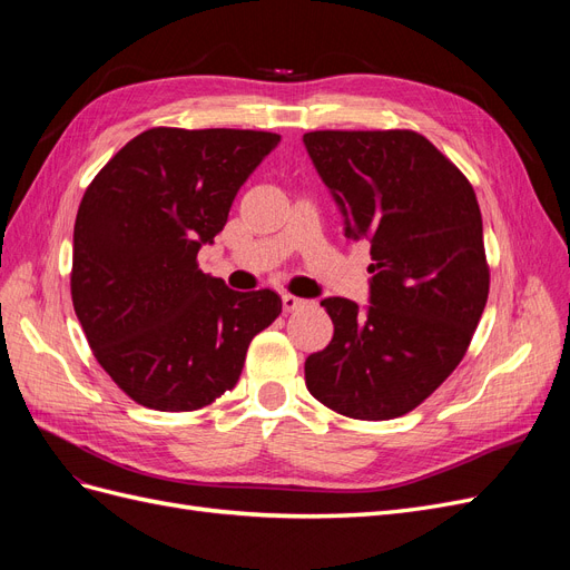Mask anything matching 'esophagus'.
<instances>
[{
  "mask_svg": "<svg viewBox=\"0 0 570 570\" xmlns=\"http://www.w3.org/2000/svg\"><path fill=\"white\" fill-rule=\"evenodd\" d=\"M308 304H312L308 299H302V297H295V295H283V308H285L287 314L299 312V308H304Z\"/></svg>",
  "mask_w": 570,
  "mask_h": 570,
  "instance_id": "obj_1",
  "label": "esophagus"
}]
</instances>
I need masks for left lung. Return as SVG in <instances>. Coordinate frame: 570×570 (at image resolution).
<instances>
[{
	"instance_id": "obj_1",
	"label": "left lung",
	"mask_w": 570,
	"mask_h": 570,
	"mask_svg": "<svg viewBox=\"0 0 570 570\" xmlns=\"http://www.w3.org/2000/svg\"><path fill=\"white\" fill-rule=\"evenodd\" d=\"M304 145L344 216L371 243V304L321 302L335 333L306 358V387L358 421L404 416L459 366L490 292L473 187L413 130H314Z\"/></svg>"
}]
</instances>
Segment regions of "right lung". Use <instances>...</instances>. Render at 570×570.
I'll return each mask as SVG.
<instances>
[{
  "label": "right lung",
  "mask_w": 570,
  "mask_h": 570,
  "mask_svg": "<svg viewBox=\"0 0 570 570\" xmlns=\"http://www.w3.org/2000/svg\"><path fill=\"white\" fill-rule=\"evenodd\" d=\"M281 135L149 128L88 185L73 228L71 297L99 366L132 402L195 411L233 390L249 342L283 312L199 271L237 189Z\"/></svg>",
  "instance_id": "1"
}]
</instances>
